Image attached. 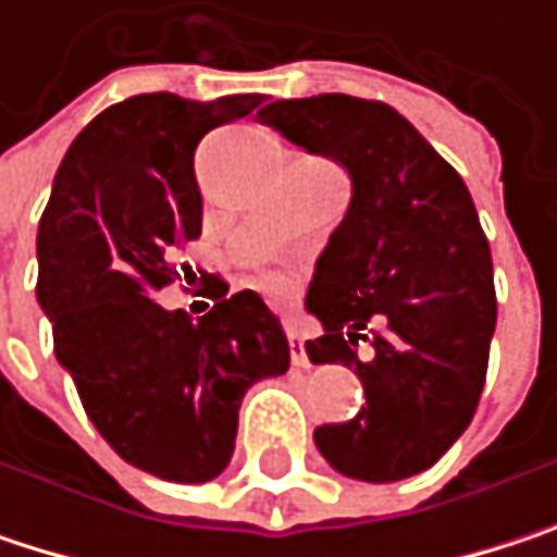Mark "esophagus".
I'll return each instance as SVG.
<instances>
[{"mask_svg":"<svg viewBox=\"0 0 557 557\" xmlns=\"http://www.w3.org/2000/svg\"><path fill=\"white\" fill-rule=\"evenodd\" d=\"M286 338H289V361L296 364V368H309V355H306V345H302V338L289 329L286 332Z\"/></svg>","mask_w":557,"mask_h":557,"instance_id":"esophagus-1","label":"esophagus"}]
</instances>
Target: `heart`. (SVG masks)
<instances>
[{
  "instance_id": "b5f03b06",
  "label": "heart",
  "mask_w": 557,
  "mask_h": 557,
  "mask_svg": "<svg viewBox=\"0 0 557 557\" xmlns=\"http://www.w3.org/2000/svg\"><path fill=\"white\" fill-rule=\"evenodd\" d=\"M261 286H264L271 296H286V293H289V286H293V274H289V271H277V268H271V271H264V274H261Z\"/></svg>"
}]
</instances>
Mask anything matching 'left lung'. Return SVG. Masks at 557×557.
<instances>
[{"label":"left lung","instance_id":"8db88e82","mask_svg":"<svg viewBox=\"0 0 557 557\" xmlns=\"http://www.w3.org/2000/svg\"><path fill=\"white\" fill-rule=\"evenodd\" d=\"M258 119L351 176V206L315 261L312 364L355 368L364 406L315 429L345 478L389 484L432 468L474 419L497 293L474 199L387 102L345 92L277 99Z\"/></svg>","mask_w":557,"mask_h":557}]
</instances>
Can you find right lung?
Wrapping results in <instances>:
<instances>
[{
  "mask_svg": "<svg viewBox=\"0 0 557 557\" xmlns=\"http://www.w3.org/2000/svg\"><path fill=\"white\" fill-rule=\"evenodd\" d=\"M258 106V92L109 106L60 161L38 225V302L60 368L119 458L173 484L219 478L248 387L289 368L286 335L255 289L222 286L199 322L154 299L180 280L173 251L202 232L196 145Z\"/></svg>",
  "mask_w": 557,
  "mask_h": 557,
  "instance_id": "add662e5",
  "label": "right lung"
}]
</instances>
